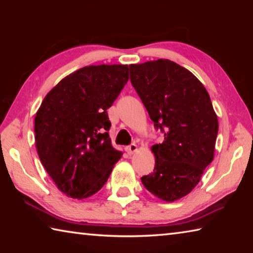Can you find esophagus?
Listing matches in <instances>:
<instances>
[{
  "instance_id": "1",
  "label": "esophagus",
  "mask_w": 253,
  "mask_h": 253,
  "mask_svg": "<svg viewBox=\"0 0 253 253\" xmlns=\"http://www.w3.org/2000/svg\"><path fill=\"white\" fill-rule=\"evenodd\" d=\"M126 152L131 155V154H134L137 152V145L136 144H131L129 146L126 147Z\"/></svg>"
}]
</instances>
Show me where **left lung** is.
<instances>
[{"label":"left lung","instance_id":"left-lung-1","mask_svg":"<svg viewBox=\"0 0 253 253\" xmlns=\"http://www.w3.org/2000/svg\"><path fill=\"white\" fill-rule=\"evenodd\" d=\"M132 87L164 142L152 146L155 168L143 176L146 190L166 202L198 185L213 161L219 122L209 92L185 68L168 59L130 65Z\"/></svg>","mask_w":253,"mask_h":253}]
</instances>
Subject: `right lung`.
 I'll return each mask as SVG.
<instances>
[{
    "instance_id": "add662e5",
    "label": "right lung",
    "mask_w": 253,
    "mask_h": 253,
    "mask_svg": "<svg viewBox=\"0 0 253 253\" xmlns=\"http://www.w3.org/2000/svg\"><path fill=\"white\" fill-rule=\"evenodd\" d=\"M128 70L127 65L81 68L51 89L37 111L38 155L68 198L97 193L121 160L108 135L107 109L127 84Z\"/></svg>"
}]
</instances>
